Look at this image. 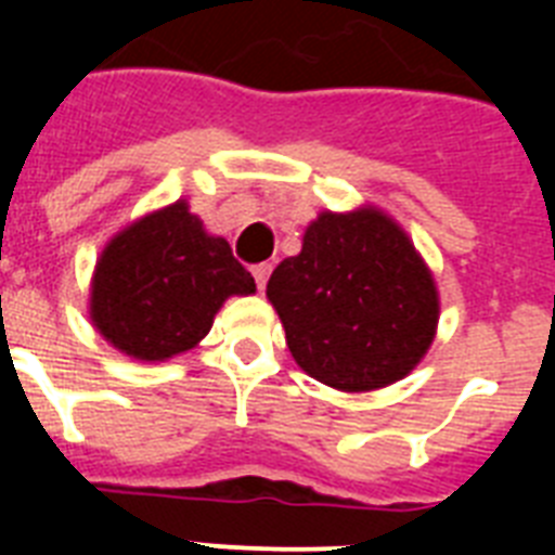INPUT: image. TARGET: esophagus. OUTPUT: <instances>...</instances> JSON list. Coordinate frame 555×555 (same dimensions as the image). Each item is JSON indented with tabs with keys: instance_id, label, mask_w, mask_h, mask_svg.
Listing matches in <instances>:
<instances>
[{
	"instance_id": "obj_1",
	"label": "esophagus",
	"mask_w": 555,
	"mask_h": 555,
	"mask_svg": "<svg viewBox=\"0 0 555 555\" xmlns=\"http://www.w3.org/2000/svg\"><path fill=\"white\" fill-rule=\"evenodd\" d=\"M269 272H272V267H269V263H255V267H253V278H255V283H258V288L267 286Z\"/></svg>"
}]
</instances>
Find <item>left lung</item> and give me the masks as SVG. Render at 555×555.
I'll return each instance as SVG.
<instances>
[{
  "label": "left lung",
  "mask_w": 555,
  "mask_h": 555,
  "mask_svg": "<svg viewBox=\"0 0 555 555\" xmlns=\"http://www.w3.org/2000/svg\"><path fill=\"white\" fill-rule=\"evenodd\" d=\"M267 297L302 372L338 391H372L428 352L439 292L405 230L384 210H322L300 255L278 263Z\"/></svg>",
  "instance_id": "1"
}]
</instances>
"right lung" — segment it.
Wrapping results in <instances>:
<instances>
[{"mask_svg": "<svg viewBox=\"0 0 555 555\" xmlns=\"http://www.w3.org/2000/svg\"><path fill=\"white\" fill-rule=\"evenodd\" d=\"M253 292V274L230 244L205 233L189 203L178 199L127 224L102 249L91 322L125 356L166 361L208 336L228 297Z\"/></svg>", "mask_w": 555, "mask_h": 555, "instance_id": "right-lung-1", "label": "right lung"}]
</instances>
